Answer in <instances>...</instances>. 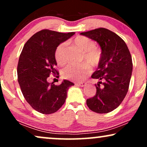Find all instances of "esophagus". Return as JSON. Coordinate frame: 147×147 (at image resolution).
Returning a JSON list of instances; mask_svg holds the SVG:
<instances>
[{
    "label": "esophagus",
    "mask_w": 147,
    "mask_h": 147,
    "mask_svg": "<svg viewBox=\"0 0 147 147\" xmlns=\"http://www.w3.org/2000/svg\"><path fill=\"white\" fill-rule=\"evenodd\" d=\"M86 85H87V83H85V82H81V83H76V85H77V86H79V87H84Z\"/></svg>",
    "instance_id": "34e87169"
}]
</instances>
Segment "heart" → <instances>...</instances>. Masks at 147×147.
Returning a JSON list of instances; mask_svg holds the SVG:
<instances>
[{
    "label": "heart",
    "mask_w": 147,
    "mask_h": 147,
    "mask_svg": "<svg viewBox=\"0 0 147 147\" xmlns=\"http://www.w3.org/2000/svg\"><path fill=\"white\" fill-rule=\"evenodd\" d=\"M72 44L83 51L82 60L86 61L92 67H95L99 64L101 51L96 47L94 40L86 36H79L73 40ZM55 57L57 63L60 66L66 64L68 60L66 43L63 42L57 46L55 51ZM90 71V66L85 62L79 64H70L63 70L62 75L66 79L72 81H81Z\"/></svg>",
    "instance_id": "b5f03b06"
}]
</instances>
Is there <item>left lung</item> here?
Wrapping results in <instances>:
<instances>
[{"label":"left lung","instance_id":"left-lung-1","mask_svg":"<svg viewBox=\"0 0 147 147\" xmlns=\"http://www.w3.org/2000/svg\"><path fill=\"white\" fill-rule=\"evenodd\" d=\"M81 34L95 40L102 49L98 68L92 75L99 80L95 85L96 94L87 100V105L95 113H110L121 105L129 89L133 67L130 52L119 36L107 28Z\"/></svg>","mask_w":147,"mask_h":147}]
</instances>
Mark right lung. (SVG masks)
I'll return each mask as SVG.
<instances>
[{"mask_svg": "<svg viewBox=\"0 0 147 147\" xmlns=\"http://www.w3.org/2000/svg\"><path fill=\"white\" fill-rule=\"evenodd\" d=\"M74 34L42 30L29 38L20 54L18 80L22 92L32 109L42 114L58 111L66 101L68 90L74 85L68 80L60 85L47 81L49 75L58 73L55 68V49Z\"/></svg>", "mask_w": 147, "mask_h": 147, "instance_id": "1", "label": "right lung"}]
</instances>
